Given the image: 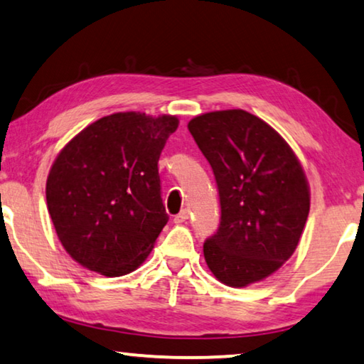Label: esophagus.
I'll return each mask as SVG.
<instances>
[{
  "mask_svg": "<svg viewBox=\"0 0 364 364\" xmlns=\"http://www.w3.org/2000/svg\"><path fill=\"white\" fill-rule=\"evenodd\" d=\"M188 215H190L188 210H182L181 213L174 216V223L176 225H182V223H186L188 220Z\"/></svg>",
  "mask_w": 364,
  "mask_h": 364,
  "instance_id": "esophagus-1",
  "label": "esophagus"
}]
</instances>
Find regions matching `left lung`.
I'll return each instance as SVG.
<instances>
[{
    "label": "left lung",
    "mask_w": 364,
    "mask_h": 364,
    "mask_svg": "<svg viewBox=\"0 0 364 364\" xmlns=\"http://www.w3.org/2000/svg\"><path fill=\"white\" fill-rule=\"evenodd\" d=\"M213 169L221 221L203 244L206 265L232 288L270 277L298 247L311 193L298 158L279 133L232 109L188 122Z\"/></svg>",
    "instance_id": "1"
}]
</instances>
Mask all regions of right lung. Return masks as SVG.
<instances>
[{
    "instance_id": "right-lung-1",
    "label": "right lung",
    "mask_w": 364,
    "mask_h": 364,
    "mask_svg": "<svg viewBox=\"0 0 364 364\" xmlns=\"http://www.w3.org/2000/svg\"><path fill=\"white\" fill-rule=\"evenodd\" d=\"M176 115L117 112L86 127L60 151L47 178L55 231L77 264L105 277L143 264L169 216L158 161Z\"/></svg>"
}]
</instances>
